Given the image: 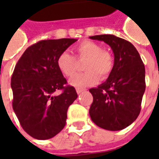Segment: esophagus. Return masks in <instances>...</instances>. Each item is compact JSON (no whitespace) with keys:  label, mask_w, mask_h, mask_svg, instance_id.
I'll list each match as a JSON object with an SVG mask.
<instances>
[{"label":"esophagus","mask_w":159,"mask_h":159,"mask_svg":"<svg viewBox=\"0 0 159 159\" xmlns=\"http://www.w3.org/2000/svg\"><path fill=\"white\" fill-rule=\"evenodd\" d=\"M83 91H84V89H76V93H78V94L83 92Z\"/></svg>","instance_id":"1"}]
</instances>
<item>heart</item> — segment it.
I'll return each mask as SVG.
<instances>
[{"label":"heart","instance_id":"heart-1","mask_svg":"<svg viewBox=\"0 0 159 159\" xmlns=\"http://www.w3.org/2000/svg\"><path fill=\"white\" fill-rule=\"evenodd\" d=\"M75 52L79 60L87 59L83 66L87 71L76 74L70 80V84L75 88L83 89L95 85L100 80L99 75L101 78H106L113 69V56L108 51L103 50L98 43L83 41L75 48ZM57 66L64 76L71 77L76 71L77 62L74 56L68 52H63L58 57Z\"/></svg>","mask_w":159,"mask_h":159}]
</instances>
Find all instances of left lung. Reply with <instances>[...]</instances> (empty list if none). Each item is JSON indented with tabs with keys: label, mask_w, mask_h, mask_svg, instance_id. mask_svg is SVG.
Returning <instances> with one entry per match:
<instances>
[{
	"label": "left lung",
	"mask_w": 159,
	"mask_h": 159,
	"mask_svg": "<svg viewBox=\"0 0 159 159\" xmlns=\"http://www.w3.org/2000/svg\"><path fill=\"white\" fill-rule=\"evenodd\" d=\"M90 39L106 42L114 53L113 69L105 83L90 89L93 103L91 119L104 129L117 131L139 116L146 89L145 66L132 43L114 35H98Z\"/></svg>",
	"instance_id": "obj_1"
}]
</instances>
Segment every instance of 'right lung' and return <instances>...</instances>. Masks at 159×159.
I'll list each match as a JSON object with an SVG mask.
<instances>
[{"instance_id":"obj_1","label":"right lung","mask_w":159,"mask_h":159,"mask_svg":"<svg viewBox=\"0 0 159 159\" xmlns=\"http://www.w3.org/2000/svg\"><path fill=\"white\" fill-rule=\"evenodd\" d=\"M76 41H40L26 49L15 66L12 108L24 130L35 139L48 140L59 134L66 125L68 107L77 98L57 66L59 54ZM59 89L63 92L57 96Z\"/></svg>"}]
</instances>
